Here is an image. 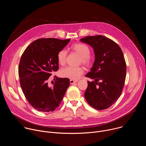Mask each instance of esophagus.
<instances>
[{"mask_svg":"<svg viewBox=\"0 0 146 146\" xmlns=\"http://www.w3.org/2000/svg\"><path fill=\"white\" fill-rule=\"evenodd\" d=\"M76 82H77V81H76V80H70V83L71 84H74V83Z\"/></svg>","mask_w":146,"mask_h":146,"instance_id":"esophagus-1","label":"esophagus"}]
</instances>
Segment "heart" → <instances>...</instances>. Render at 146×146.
<instances>
[{
    "instance_id": "obj_1",
    "label": "heart",
    "mask_w": 146,
    "mask_h": 146,
    "mask_svg": "<svg viewBox=\"0 0 146 146\" xmlns=\"http://www.w3.org/2000/svg\"><path fill=\"white\" fill-rule=\"evenodd\" d=\"M72 49L80 55V63L87 67L91 66L93 59L90 55L91 50L88 46L83 43H76L72 46ZM67 56V51L65 49L61 50L57 55L58 63L63 65L65 64ZM84 73V69L81 67L66 66L62 68L60 72V76L73 80L78 79Z\"/></svg>"
}]
</instances>
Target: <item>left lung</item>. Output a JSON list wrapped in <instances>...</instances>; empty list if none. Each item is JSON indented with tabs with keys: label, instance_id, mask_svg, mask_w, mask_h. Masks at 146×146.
I'll return each instance as SVG.
<instances>
[{
	"label": "left lung",
	"instance_id": "left-lung-1",
	"mask_svg": "<svg viewBox=\"0 0 146 146\" xmlns=\"http://www.w3.org/2000/svg\"><path fill=\"white\" fill-rule=\"evenodd\" d=\"M94 48L95 59L87 77L84 96L89 105L96 110L112 106L121 95L126 78L127 65L122 50L112 40L102 35L87 36L80 39Z\"/></svg>",
	"mask_w": 146,
	"mask_h": 146
}]
</instances>
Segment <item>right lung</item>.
<instances>
[{"instance_id": "obj_1", "label": "right lung", "mask_w": 146, "mask_h": 146, "mask_svg": "<svg viewBox=\"0 0 146 146\" xmlns=\"http://www.w3.org/2000/svg\"><path fill=\"white\" fill-rule=\"evenodd\" d=\"M70 40L38 38L27 47L21 57L18 67L21 87L30 105L39 111H54L70 85L69 78L58 77L52 87H49L47 82L59 69L58 53Z\"/></svg>"}]
</instances>
